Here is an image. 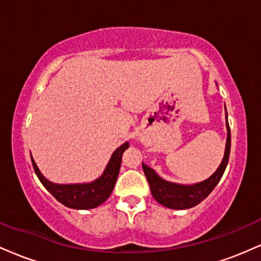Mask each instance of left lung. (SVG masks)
Here are the masks:
<instances>
[{
    "instance_id": "8db88e82",
    "label": "left lung",
    "mask_w": 261,
    "mask_h": 261,
    "mask_svg": "<svg viewBox=\"0 0 261 261\" xmlns=\"http://www.w3.org/2000/svg\"><path fill=\"white\" fill-rule=\"evenodd\" d=\"M226 108V107H224ZM226 127H227V141L226 148H224V155L221 164L218 166L216 172L211 176H208L205 180L196 182V184L185 185L178 184V182H172L164 180L155 173L154 169L149 168L145 163H142L143 172H145L146 178H147L149 189H151L152 196L161 205L166 206L173 210H187L194 207L197 203L210 195L218 181L222 178L224 170H226L227 164H228L229 152H230V130L228 125V116L226 113Z\"/></svg>"
}]
</instances>
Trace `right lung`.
Returning <instances> with one entry per match:
<instances>
[{
  "mask_svg": "<svg viewBox=\"0 0 261 261\" xmlns=\"http://www.w3.org/2000/svg\"><path fill=\"white\" fill-rule=\"evenodd\" d=\"M127 148L128 142L122 143L120 147L113 152L103 174L95 180L82 182V184H56V182L47 180L41 174L33 157L32 164L39 180L59 202L70 208L89 210L101 205L113 193V189L115 187L116 179L119 175V170H120L122 153Z\"/></svg>",
  "mask_w": 261,
  "mask_h": 261,
  "instance_id": "obj_1",
  "label": "right lung"
}]
</instances>
